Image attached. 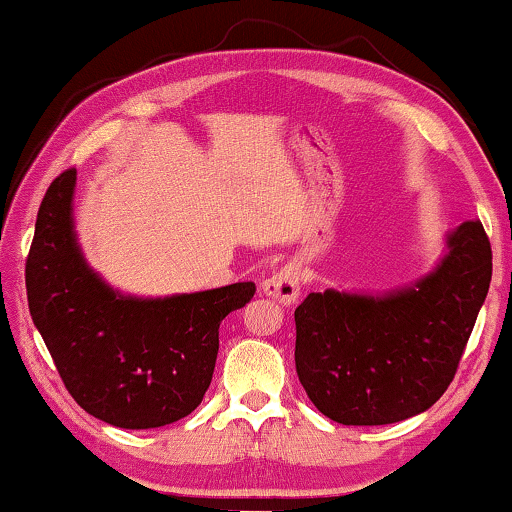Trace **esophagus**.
I'll return each mask as SVG.
<instances>
[{
    "instance_id": "esophagus-1",
    "label": "esophagus",
    "mask_w": 512,
    "mask_h": 512,
    "mask_svg": "<svg viewBox=\"0 0 512 512\" xmlns=\"http://www.w3.org/2000/svg\"><path fill=\"white\" fill-rule=\"evenodd\" d=\"M262 294L273 300H278L280 305L296 303L300 296V273L294 264L282 266L280 271H275L262 282Z\"/></svg>"
}]
</instances>
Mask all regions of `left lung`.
<instances>
[{
	"mask_svg": "<svg viewBox=\"0 0 512 512\" xmlns=\"http://www.w3.org/2000/svg\"><path fill=\"white\" fill-rule=\"evenodd\" d=\"M492 280L481 221L444 237V255L385 294L326 289L296 307V371L319 412L383 426L426 412L456 376Z\"/></svg>",
	"mask_w": 512,
	"mask_h": 512,
	"instance_id": "1",
	"label": "left lung"
}]
</instances>
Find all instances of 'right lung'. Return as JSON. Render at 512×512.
<instances>
[{
    "label": "right lung",
    "mask_w": 512,
    "mask_h": 512,
    "mask_svg": "<svg viewBox=\"0 0 512 512\" xmlns=\"http://www.w3.org/2000/svg\"><path fill=\"white\" fill-rule=\"evenodd\" d=\"M77 170L40 202L27 257L29 312L88 415L143 431L191 415L214 376L218 326L255 296L253 282L141 298L113 289L86 262L75 232Z\"/></svg>",
    "instance_id": "1"
}]
</instances>
